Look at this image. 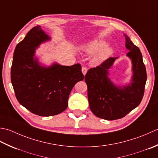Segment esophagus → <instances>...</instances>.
Wrapping results in <instances>:
<instances>
[{
    "label": "esophagus",
    "mask_w": 158,
    "mask_h": 158,
    "mask_svg": "<svg viewBox=\"0 0 158 158\" xmlns=\"http://www.w3.org/2000/svg\"><path fill=\"white\" fill-rule=\"evenodd\" d=\"M82 72L84 74V76H85L86 72H87V68H86V67H82Z\"/></svg>",
    "instance_id": "1"
}]
</instances>
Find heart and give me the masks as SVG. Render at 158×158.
Wrapping results in <instances>:
<instances>
[{"label": "heart", "mask_w": 158, "mask_h": 158, "mask_svg": "<svg viewBox=\"0 0 158 158\" xmlns=\"http://www.w3.org/2000/svg\"><path fill=\"white\" fill-rule=\"evenodd\" d=\"M105 45L106 41L104 40H94L84 45L82 48L84 51L88 54H93L99 49L93 57V62L99 64L108 59L113 52V49L110 46L107 45L104 47Z\"/></svg>", "instance_id": "heart-1"}]
</instances>
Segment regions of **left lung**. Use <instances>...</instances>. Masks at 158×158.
Instances as JSON below:
<instances>
[{
	"mask_svg": "<svg viewBox=\"0 0 158 158\" xmlns=\"http://www.w3.org/2000/svg\"><path fill=\"white\" fill-rule=\"evenodd\" d=\"M126 54L131 60L132 77L127 85H115L109 78V72L118 57H110L100 65L91 68L85 76L89 107L96 117L106 120L124 117L140 104L143 98L147 81L145 65L140 49L127 35Z\"/></svg>",
	"mask_w": 158,
	"mask_h": 158,
	"instance_id": "1",
	"label": "left lung"
}]
</instances>
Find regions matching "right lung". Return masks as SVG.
<instances>
[{
    "mask_svg": "<svg viewBox=\"0 0 158 158\" xmlns=\"http://www.w3.org/2000/svg\"><path fill=\"white\" fill-rule=\"evenodd\" d=\"M50 39L40 26L33 27L16 46L11 69V81L18 101L32 113L42 117L65 110L73 86L84 79L79 63L41 65L35 51Z\"/></svg>",
    "mask_w": 158,
    "mask_h": 158,
    "instance_id": "obj_1",
    "label": "right lung"
}]
</instances>
